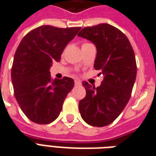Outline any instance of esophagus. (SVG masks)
<instances>
[{
  "mask_svg": "<svg viewBox=\"0 0 156 156\" xmlns=\"http://www.w3.org/2000/svg\"><path fill=\"white\" fill-rule=\"evenodd\" d=\"M74 83H75V85H80L81 84V82L78 81V80H75Z\"/></svg>",
  "mask_w": 156,
  "mask_h": 156,
  "instance_id": "obj_1",
  "label": "esophagus"
}]
</instances>
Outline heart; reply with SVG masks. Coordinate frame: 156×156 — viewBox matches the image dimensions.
<instances>
[{"label": "heart", "instance_id": "heart-1", "mask_svg": "<svg viewBox=\"0 0 156 156\" xmlns=\"http://www.w3.org/2000/svg\"><path fill=\"white\" fill-rule=\"evenodd\" d=\"M85 44H87V43H85Z\"/></svg>", "mask_w": 156, "mask_h": 156}]
</instances>
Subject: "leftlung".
<instances>
[{
    "instance_id": "left-lung-1",
    "label": "left lung",
    "mask_w": 156,
    "mask_h": 156,
    "mask_svg": "<svg viewBox=\"0 0 156 156\" xmlns=\"http://www.w3.org/2000/svg\"><path fill=\"white\" fill-rule=\"evenodd\" d=\"M78 36L95 45L94 67L104 76L97 88L83 83L86 96L79 101V112L89 125L106 126L117 119L130 98L137 72L134 50L123 32L106 23L84 27Z\"/></svg>"
}]
</instances>
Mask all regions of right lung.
Wrapping results in <instances>:
<instances>
[{"label":"right lung","instance_id":"add662e5","mask_svg":"<svg viewBox=\"0 0 156 156\" xmlns=\"http://www.w3.org/2000/svg\"><path fill=\"white\" fill-rule=\"evenodd\" d=\"M81 27L58 28L41 26L22 38L16 51L12 81L16 101L23 113L36 124L54 121L74 81L71 78L52 80L50 68L59 62L68 42Z\"/></svg>","mask_w":156,"mask_h":156}]
</instances>
